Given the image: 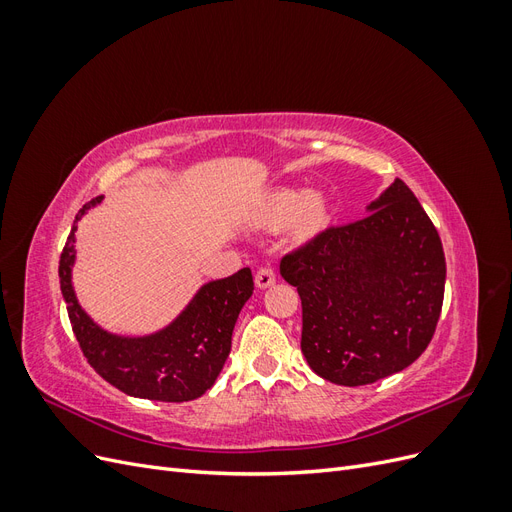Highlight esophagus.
<instances>
[{
  "label": "esophagus",
  "instance_id": "obj_1",
  "mask_svg": "<svg viewBox=\"0 0 512 512\" xmlns=\"http://www.w3.org/2000/svg\"><path fill=\"white\" fill-rule=\"evenodd\" d=\"M275 284V269L273 267H260L256 271V286L258 288H269Z\"/></svg>",
  "mask_w": 512,
  "mask_h": 512
}]
</instances>
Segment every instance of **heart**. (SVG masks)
<instances>
[{
  "label": "heart",
  "mask_w": 512,
  "mask_h": 512,
  "mask_svg": "<svg viewBox=\"0 0 512 512\" xmlns=\"http://www.w3.org/2000/svg\"><path fill=\"white\" fill-rule=\"evenodd\" d=\"M294 220L299 237H312L327 224L329 207L320 196H309L307 190L284 188L273 192L262 207V224L282 226Z\"/></svg>",
  "instance_id": "heart-1"
}]
</instances>
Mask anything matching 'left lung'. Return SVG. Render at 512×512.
Masks as SVG:
<instances>
[{"instance_id": "1", "label": "left lung", "mask_w": 512, "mask_h": 512, "mask_svg": "<svg viewBox=\"0 0 512 512\" xmlns=\"http://www.w3.org/2000/svg\"><path fill=\"white\" fill-rule=\"evenodd\" d=\"M369 211L320 230L280 262L301 297L305 359L342 386L412 365L436 333L444 301L442 241L408 185L395 179Z\"/></svg>"}]
</instances>
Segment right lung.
Here are the masks:
<instances>
[{
    "label": "right lung",
    "mask_w": 512,
    "mask_h": 512,
    "mask_svg": "<svg viewBox=\"0 0 512 512\" xmlns=\"http://www.w3.org/2000/svg\"><path fill=\"white\" fill-rule=\"evenodd\" d=\"M89 200L76 215L100 203ZM74 230L59 258V284L68 305V318L87 363L132 397L156 401H190L207 393L230 354V339L241 307L252 297L254 277L241 269L224 280L200 288L188 309L168 329L149 337L108 335L76 303L70 265L74 260Z\"/></svg>",
    "instance_id": "1"
}]
</instances>
